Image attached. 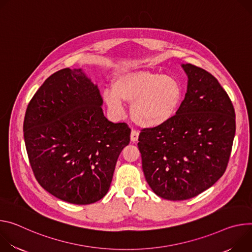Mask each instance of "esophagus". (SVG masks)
<instances>
[{"label": "esophagus", "mask_w": 252, "mask_h": 252, "mask_svg": "<svg viewBox=\"0 0 252 252\" xmlns=\"http://www.w3.org/2000/svg\"><path fill=\"white\" fill-rule=\"evenodd\" d=\"M138 137H139V132L136 131V130H132L131 131V135H130L131 141L132 142H136L138 140Z\"/></svg>", "instance_id": "obj_1"}]
</instances>
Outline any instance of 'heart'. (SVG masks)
<instances>
[{
	"instance_id": "obj_1",
	"label": "heart",
	"mask_w": 252,
	"mask_h": 252,
	"mask_svg": "<svg viewBox=\"0 0 252 252\" xmlns=\"http://www.w3.org/2000/svg\"><path fill=\"white\" fill-rule=\"evenodd\" d=\"M113 91H105L104 101L115 115H122L121 99L131 103V118L140 127L153 128L168 122L183 96L179 81L149 70L124 71L113 80Z\"/></svg>"
}]
</instances>
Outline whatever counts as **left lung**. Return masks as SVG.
<instances>
[{
	"mask_svg": "<svg viewBox=\"0 0 252 252\" xmlns=\"http://www.w3.org/2000/svg\"><path fill=\"white\" fill-rule=\"evenodd\" d=\"M185 98L160 126L142 129L138 148L147 183L168 200H186L225 172L235 135V111L217 79L192 64Z\"/></svg>",
	"mask_w": 252,
	"mask_h": 252,
	"instance_id": "8db88e82",
	"label": "left lung"
}]
</instances>
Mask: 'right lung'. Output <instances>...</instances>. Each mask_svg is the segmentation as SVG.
<instances>
[{"mask_svg":"<svg viewBox=\"0 0 252 252\" xmlns=\"http://www.w3.org/2000/svg\"><path fill=\"white\" fill-rule=\"evenodd\" d=\"M102 103L81 69L65 68L45 80L27 107L23 130L33 173L63 201L85 205L103 198L130 142L131 129L109 121Z\"/></svg>","mask_w":252,"mask_h":252,"instance_id":"right-lung-1","label":"right lung"}]
</instances>
